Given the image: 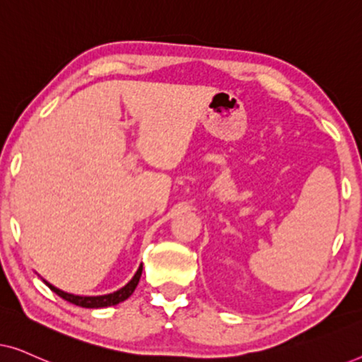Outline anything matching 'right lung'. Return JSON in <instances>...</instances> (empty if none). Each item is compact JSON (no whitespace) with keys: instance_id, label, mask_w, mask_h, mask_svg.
Masks as SVG:
<instances>
[{"instance_id":"1","label":"right lung","mask_w":362,"mask_h":362,"mask_svg":"<svg viewBox=\"0 0 362 362\" xmlns=\"http://www.w3.org/2000/svg\"><path fill=\"white\" fill-rule=\"evenodd\" d=\"M141 272H143V264H140V267H138V270H136V274L133 275V279L128 281L125 286H122L120 290L113 291V293L98 295V296H81V295L67 293V291L59 290L57 286L51 285L46 280H44V284H46L49 288L54 291V293L59 295V296H61V298H64V300L69 301V303H72V305L82 306V308H107V306H115L118 303H122V301H125L128 296H132V293L136 288L138 281H140Z\"/></svg>"}]
</instances>
